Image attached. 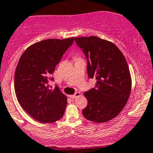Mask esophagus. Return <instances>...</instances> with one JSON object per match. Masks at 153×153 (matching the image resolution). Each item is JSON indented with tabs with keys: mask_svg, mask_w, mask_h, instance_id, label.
Instances as JSON below:
<instances>
[{
	"mask_svg": "<svg viewBox=\"0 0 153 153\" xmlns=\"http://www.w3.org/2000/svg\"><path fill=\"white\" fill-rule=\"evenodd\" d=\"M81 96V93L80 92H76V93L75 94H72V95H69V97H71V98H76V97H78Z\"/></svg>",
	"mask_w": 153,
	"mask_h": 153,
	"instance_id": "1",
	"label": "esophagus"
}]
</instances>
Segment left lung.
I'll return each mask as SVG.
<instances>
[{"mask_svg":"<svg viewBox=\"0 0 153 153\" xmlns=\"http://www.w3.org/2000/svg\"><path fill=\"white\" fill-rule=\"evenodd\" d=\"M75 41L88 59L89 78L97 80L95 88L84 93L88 105L83 116L95 123L111 120L123 109L131 92L126 59L115 44L99 37H75Z\"/></svg>","mask_w":153,"mask_h":153,"instance_id":"8db88e82","label":"left lung"}]
</instances>
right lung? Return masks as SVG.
Instances as JSON below:
<instances>
[{
    "label": "right lung",
    "instance_id": "right-lung-1",
    "mask_svg": "<svg viewBox=\"0 0 153 153\" xmlns=\"http://www.w3.org/2000/svg\"><path fill=\"white\" fill-rule=\"evenodd\" d=\"M74 42L67 39H48L29 46L20 56L14 75V90L24 111L40 123H50L62 117L67 97L48 82L56 65ZM51 79H53L51 78Z\"/></svg>",
    "mask_w": 153,
    "mask_h": 153
}]
</instances>
